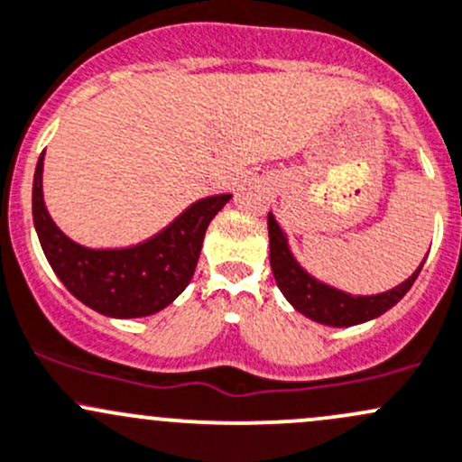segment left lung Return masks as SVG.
<instances>
[{
	"label": "left lung",
	"instance_id": "1",
	"mask_svg": "<svg viewBox=\"0 0 462 462\" xmlns=\"http://www.w3.org/2000/svg\"><path fill=\"white\" fill-rule=\"evenodd\" d=\"M268 235H270V263L279 290L283 292L288 303L296 312L320 325L329 328H352V325L367 323L378 319L392 310L414 285L416 276L423 270L425 259L410 279L398 283L396 288L381 294H349L346 290H338L334 285L325 283L310 274L303 265L296 261L290 239L283 227L279 226L274 215H268Z\"/></svg>",
	"mask_w": 462,
	"mask_h": 462
}]
</instances>
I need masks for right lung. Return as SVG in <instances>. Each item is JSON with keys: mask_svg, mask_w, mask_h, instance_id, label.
Masks as SVG:
<instances>
[{"mask_svg": "<svg viewBox=\"0 0 462 462\" xmlns=\"http://www.w3.org/2000/svg\"><path fill=\"white\" fill-rule=\"evenodd\" d=\"M43 152L32 179V221L52 272L75 299L113 319L162 312L192 281L208 226L232 194L201 199L148 241L115 250L86 247L57 227L43 201Z\"/></svg>", "mask_w": 462, "mask_h": 462, "instance_id": "right-lung-1", "label": "right lung"}]
</instances>
